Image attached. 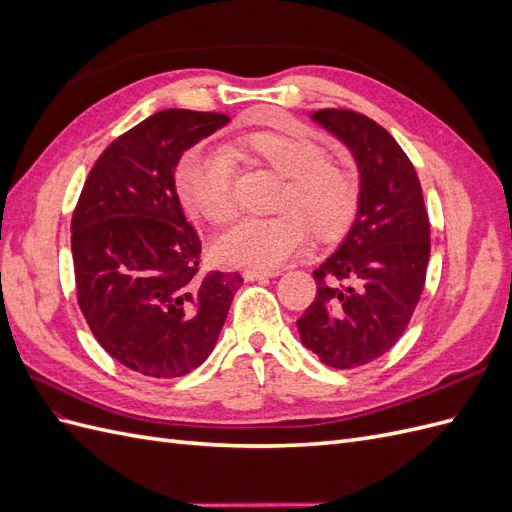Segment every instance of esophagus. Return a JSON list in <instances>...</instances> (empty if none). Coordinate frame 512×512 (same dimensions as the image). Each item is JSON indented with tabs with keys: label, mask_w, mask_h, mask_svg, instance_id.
Returning a JSON list of instances; mask_svg holds the SVG:
<instances>
[{
	"label": "esophagus",
	"mask_w": 512,
	"mask_h": 512,
	"mask_svg": "<svg viewBox=\"0 0 512 512\" xmlns=\"http://www.w3.org/2000/svg\"><path fill=\"white\" fill-rule=\"evenodd\" d=\"M280 271H258V269H245L243 277L247 282H256V280H267V277H277Z\"/></svg>",
	"instance_id": "1"
}]
</instances>
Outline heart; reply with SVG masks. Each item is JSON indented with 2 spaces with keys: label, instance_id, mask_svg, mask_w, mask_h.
<instances>
[{
  "label": "heart",
  "instance_id": "1",
  "mask_svg": "<svg viewBox=\"0 0 512 512\" xmlns=\"http://www.w3.org/2000/svg\"><path fill=\"white\" fill-rule=\"evenodd\" d=\"M252 160L286 177L280 198L284 213L275 218H243L220 232L213 254L222 265L269 271L286 262L314 228L320 239H339L350 228L359 188L344 166L314 138L297 130H260L235 138L224 149L196 145L183 153L175 185L181 205L213 224L226 222L237 209L235 164Z\"/></svg>",
  "mask_w": 512,
  "mask_h": 512
}]
</instances>
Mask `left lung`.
I'll list each match as a JSON object with an SVG mask.
<instances>
[{
	"label": "left lung",
	"instance_id": "obj_1",
	"mask_svg": "<svg viewBox=\"0 0 512 512\" xmlns=\"http://www.w3.org/2000/svg\"><path fill=\"white\" fill-rule=\"evenodd\" d=\"M359 164L356 220L314 271L316 299L297 320L301 342L335 369L376 361L404 335L429 262V218L421 181L395 138L350 108L312 115Z\"/></svg>",
	"mask_w": 512,
	"mask_h": 512
}]
</instances>
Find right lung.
Instances as JSON below:
<instances>
[{"label": "right lung", "mask_w": 512, "mask_h": 512, "mask_svg": "<svg viewBox=\"0 0 512 512\" xmlns=\"http://www.w3.org/2000/svg\"><path fill=\"white\" fill-rule=\"evenodd\" d=\"M222 113L166 108L108 145L72 213L76 299L98 344L138 374L179 378L211 354L239 273L200 275V239L175 188L185 149Z\"/></svg>", "instance_id": "1"}]
</instances>
